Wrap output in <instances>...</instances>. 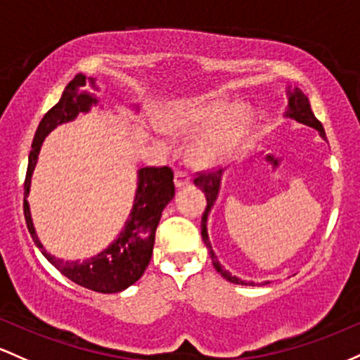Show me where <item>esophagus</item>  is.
Returning a JSON list of instances; mask_svg holds the SVG:
<instances>
[{
  "label": "esophagus",
  "mask_w": 360,
  "mask_h": 360,
  "mask_svg": "<svg viewBox=\"0 0 360 360\" xmlns=\"http://www.w3.org/2000/svg\"><path fill=\"white\" fill-rule=\"evenodd\" d=\"M191 184V176L187 172H175V187L181 188Z\"/></svg>",
  "instance_id": "1"
}]
</instances>
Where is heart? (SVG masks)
I'll return each instance as SVG.
<instances>
[{"instance_id":"1","label":"heart","mask_w":360,"mask_h":360,"mask_svg":"<svg viewBox=\"0 0 360 360\" xmlns=\"http://www.w3.org/2000/svg\"><path fill=\"white\" fill-rule=\"evenodd\" d=\"M241 108L226 110L223 100L195 98L173 103L160 114V126L173 136L198 134L188 146V160L197 167H209L228 158L236 149L246 127ZM165 144L163 139H158Z\"/></svg>"}]
</instances>
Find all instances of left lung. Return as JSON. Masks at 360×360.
<instances>
[{
  "label": "left lung",
  "instance_id": "8db88e82",
  "mask_svg": "<svg viewBox=\"0 0 360 360\" xmlns=\"http://www.w3.org/2000/svg\"><path fill=\"white\" fill-rule=\"evenodd\" d=\"M288 95H289V103H288V112H285V117H289V119H294L297 120V122L304 124V126H309L313 129H316L318 132H320V136L323 139H326L325 136V129H323L321 122L316 119L313 114V110H311V105H309V100L308 96L302 93L300 88H294V90H288ZM221 176H223V169H219V172H207V173H199V175L193 179V184L197 185V187L200 188L202 192L205 193V199H207V207H205L204 214H202V223H200V231H202V240H204L205 246L209 248V253H211V258H212V265L214 269L217 270V272L223 276L226 281L233 282V284H241V285H253V282H245L241 281V278H238L236 276H231V274L228 272V270L223 269V265L217 262L216 255H214L212 252V246H211V241H209V236H207V216H209V211H211V207L214 205V202L217 199V193H219V187H221ZM264 284H269V282H264Z\"/></svg>",
  "mask_w": 360,
  "mask_h": 360
}]
</instances>
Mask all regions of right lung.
Returning <instances> with one entry per match:
<instances>
[{"label":"right lung","instance_id":"right-lung-1","mask_svg":"<svg viewBox=\"0 0 360 360\" xmlns=\"http://www.w3.org/2000/svg\"><path fill=\"white\" fill-rule=\"evenodd\" d=\"M88 83L91 84V88H96L93 78L76 75L70 84L64 88L59 102L40 120L34 143H32L30 155H28L25 187H23V191H25L23 212H25L27 228L32 240L35 241L42 255L64 277H68L82 288L95 290V292L112 294L127 289L129 285L139 281L146 270L149 260H151L155 233L161 219V212L175 195V185H173L172 168H141L137 172V188L132 211L129 214V219L126 221L122 231L119 233L114 243L108 245L107 250L83 262L60 260V258H56L46 252V248L37 238V233H35L30 216V205L27 200L28 192H30L32 173L37 165L40 146L52 129L64 122H70V120L76 119L78 114L88 112L93 105L98 103V100L86 90Z\"/></svg>","mask_w":360,"mask_h":360}]
</instances>
